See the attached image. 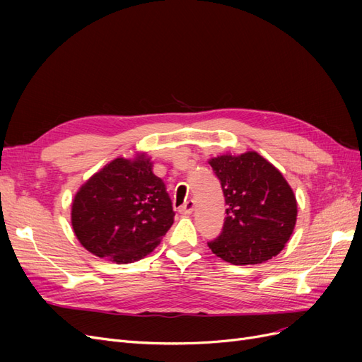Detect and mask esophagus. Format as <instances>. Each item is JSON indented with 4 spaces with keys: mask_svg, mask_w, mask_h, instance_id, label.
<instances>
[{
    "mask_svg": "<svg viewBox=\"0 0 362 362\" xmlns=\"http://www.w3.org/2000/svg\"><path fill=\"white\" fill-rule=\"evenodd\" d=\"M193 210H194V201L190 199V201H187L180 208V213L181 214H192Z\"/></svg>",
    "mask_w": 362,
    "mask_h": 362,
    "instance_id": "34e87169",
    "label": "esophagus"
}]
</instances>
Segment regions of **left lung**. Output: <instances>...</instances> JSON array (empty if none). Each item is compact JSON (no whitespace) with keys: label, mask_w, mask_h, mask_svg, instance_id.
Wrapping results in <instances>:
<instances>
[{"label":"left lung","mask_w":362,"mask_h":362,"mask_svg":"<svg viewBox=\"0 0 362 362\" xmlns=\"http://www.w3.org/2000/svg\"><path fill=\"white\" fill-rule=\"evenodd\" d=\"M221 181L226 217L208 246L231 264H259L278 255L296 225L298 204L282 173L250 151L210 160Z\"/></svg>","instance_id":"obj_1"}]
</instances>
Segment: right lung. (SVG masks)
<instances>
[{"label": "right lung", "instance_id": "obj_1", "mask_svg": "<svg viewBox=\"0 0 362 362\" xmlns=\"http://www.w3.org/2000/svg\"><path fill=\"white\" fill-rule=\"evenodd\" d=\"M163 180L145 156L116 158L87 181L72 202L80 243L103 259L127 264L146 257L173 223Z\"/></svg>", "mask_w": 362, "mask_h": 362}]
</instances>
